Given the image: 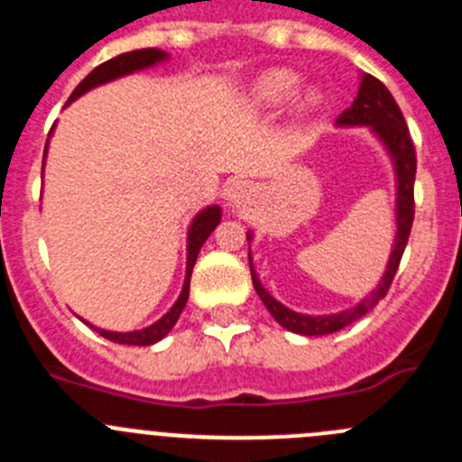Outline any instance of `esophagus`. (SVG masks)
<instances>
[{"instance_id": "1", "label": "esophagus", "mask_w": 462, "mask_h": 462, "mask_svg": "<svg viewBox=\"0 0 462 462\" xmlns=\"http://www.w3.org/2000/svg\"><path fill=\"white\" fill-rule=\"evenodd\" d=\"M254 192H256V189H254V185L249 183V180H236V183H231V188H228V203L236 206V208H240V206L252 201Z\"/></svg>"}]
</instances>
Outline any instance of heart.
<instances>
[{"instance_id": "heart-1", "label": "heart", "mask_w": 462, "mask_h": 462, "mask_svg": "<svg viewBox=\"0 0 462 462\" xmlns=\"http://www.w3.org/2000/svg\"><path fill=\"white\" fill-rule=\"evenodd\" d=\"M300 88V78L291 70H273V73L263 75L254 87V100L263 107H277V105L289 103ZM316 96L309 93L304 98V105H316Z\"/></svg>"}]
</instances>
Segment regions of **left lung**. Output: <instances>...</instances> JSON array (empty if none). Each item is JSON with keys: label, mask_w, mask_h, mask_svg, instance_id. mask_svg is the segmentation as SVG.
<instances>
[{"label": "left lung", "mask_w": 462, "mask_h": 462, "mask_svg": "<svg viewBox=\"0 0 462 462\" xmlns=\"http://www.w3.org/2000/svg\"><path fill=\"white\" fill-rule=\"evenodd\" d=\"M338 125H371L375 134L380 137V142L387 146L389 155L394 160L396 167V243L392 249V256H389L387 270H384L383 279H380L378 289L364 298L357 307L346 309L341 314L332 316H304L298 311H291L289 307H283L282 302L273 298L268 291L261 286L259 277L252 268V256H249V268H252V282L254 289L259 293V298L263 300V304L268 307V311L273 314V319L277 320L282 328L291 329L295 334H304V337H323V334H332L344 329L346 325L355 323L362 316H366L380 300L387 295L389 286L394 282V274L399 270L401 256L405 252V245L410 238V228H412L414 219V173H417V155H414V143L410 137V130L405 125V118L401 107L396 105L394 96L389 93V88L384 87L380 79H375L374 75L364 73L362 82H359L357 98H355L353 107L344 109L337 118ZM252 238V234H247V240Z\"/></svg>", "instance_id": "left-lung-1"}]
</instances>
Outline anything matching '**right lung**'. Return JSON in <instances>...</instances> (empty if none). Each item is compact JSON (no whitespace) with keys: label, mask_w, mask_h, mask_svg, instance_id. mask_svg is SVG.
I'll return each mask as SVG.
<instances>
[{"label":"right lung","mask_w":462,"mask_h":462,"mask_svg":"<svg viewBox=\"0 0 462 462\" xmlns=\"http://www.w3.org/2000/svg\"><path fill=\"white\" fill-rule=\"evenodd\" d=\"M167 59V52L162 50H155V48H143V50H133V52H125V54H118V57L109 59V61L100 63L98 68H93L91 73L78 84V88L73 91V96L68 98V103H73L78 96L87 93L88 88L98 87V84L109 82V79H116L121 75H128L134 73V70H142V68L153 66V63L164 61ZM45 153H48V143H45ZM219 219H222V210L219 206H208L206 210L194 217V222L189 224V234H188V274H185V283H183V291H180V298L176 300L171 309H169L167 314L153 323L151 328H143L137 329V332H107V329H98L105 338L114 341V344H128V346H151L160 338H164L169 334V329L176 325L179 320L180 311L185 309V302H188V295H189V277H192V268L197 263V256H199V249L201 245L208 240V236L213 234V228L217 226Z\"/></svg>","instance_id":"obj_1"}]
</instances>
